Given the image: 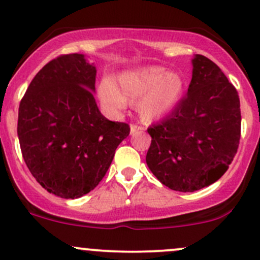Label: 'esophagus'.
Returning <instances> with one entry per match:
<instances>
[{"mask_svg": "<svg viewBox=\"0 0 260 260\" xmlns=\"http://www.w3.org/2000/svg\"><path fill=\"white\" fill-rule=\"evenodd\" d=\"M143 131V127L137 124H131V135H137V133H141Z\"/></svg>", "mask_w": 260, "mask_h": 260, "instance_id": "34e87169", "label": "esophagus"}]
</instances>
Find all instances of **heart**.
Wrapping results in <instances>:
<instances>
[{
    "mask_svg": "<svg viewBox=\"0 0 260 260\" xmlns=\"http://www.w3.org/2000/svg\"><path fill=\"white\" fill-rule=\"evenodd\" d=\"M99 98L104 108L112 114H120L127 101H135V109L141 119L152 123L166 117L185 91V80L180 73L158 65L125 70L113 81L104 79L99 84Z\"/></svg>",
    "mask_w": 260,
    "mask_h": 260,
    "instance_id": "1",
    "label": "heart"
}]
</instances>
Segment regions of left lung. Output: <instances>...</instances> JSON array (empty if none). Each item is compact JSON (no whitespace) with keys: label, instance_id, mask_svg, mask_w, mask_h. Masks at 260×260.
Returning <instances> with one entry per match:
<instances>
[{"label":"left lung","instance_id":"obj_1","mask_svg":"<svg viewBox=\"0 0 260 260\" xmlns=\"http://www.w3.org/2000/svg\"><path fill=\"white\" fill-rule=\"evenodd\" d=\"M240 124L237 89L215 62L196 54L187 96L147 129L152 137L147 166L171 190L208 187L229 169L239 146Z\"/></svg>","mask_w":260,"mask_h":260}]
</instances>
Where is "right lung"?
I'll return each mask as SVG.
<instances>
[{
    "label": "right lung",
    "instance_id": "right-lung-1",
    "mask_svg": "<svg viewBox=\"0 0 260 260\" xmlns=\"http://www.w3.org/2000/svg\"><path fill=\"white\" fill-rule=\"evenodd\" d=\"M96 69L83 54L48 62L18 108L21 152L32 176L50 193L78 199L108 171L129 125L107 119L94 99Z\"/></svg>",
    "mask_w": 260,
    "mask_h": 260
}]
</instances>
